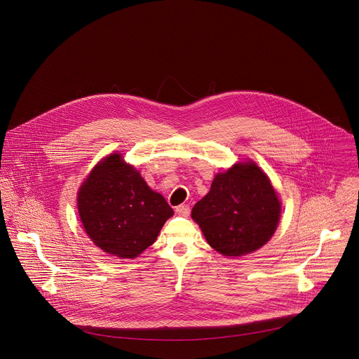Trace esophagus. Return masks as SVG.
I'll list each match as a JSON object with an SVG mask.
<instances>
[{
	"label": "esophagus",
	"mask_w": 359,
	"mask_h": 359,
	"mask_svg": "<svg viewBox=\"0 0 359 359\" xmlns=\"http://www.w3.org/2000/svg\"><path fill=\"white\" fill-rule=\"evenodd\" d=\"M175 211H176V214L180 215V217H188V215H189V205H177V207L175 208Z\"/></svg>",
	"instance_id": "34e87169"
}]
</instances>
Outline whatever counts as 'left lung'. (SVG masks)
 <instances>
[{
  "label": "left lung",
  "instance_id": "8db88e82",
  "mask_svg": "<svg viewBox=\"0 0 359 359\" xmlns=\"http://www.w3.org/2000/svg\"><path fill=\"white\" fill-rule=\"evenodd\" d=\"M281 205L268 176L255 163H239L218 173L210 192L192 208L211 248L229 257L256 252L271 237Z\"/></svg>",
  "mask_w": 359,
  "mask_h": 359
}]
</instances>
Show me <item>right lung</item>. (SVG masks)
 I'll return each mask as SVG.
<instances>
[{
    "mask_svg": "<svg viewBox=\"0 0 359 359\" xmlns=\"http://www.w3.org/2000/svg\"><path fill=\"white\" fill-rule=\"evenodd\" d=\"M78 210L87 236L118 258L142 253L173 215L167 201L118 154L103 158L88 175L78 192Z\"/></svg>",
    "mask_w": 359,
    "mask_h": 359,
    "instance_id": "1",
    "label": "right lung"
}]
</instances>
